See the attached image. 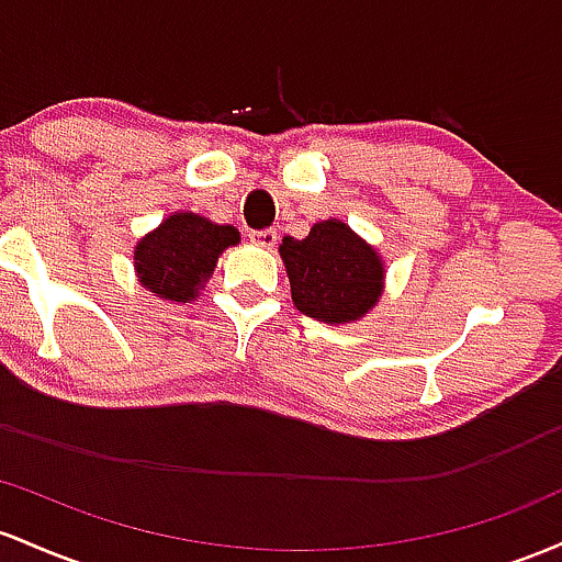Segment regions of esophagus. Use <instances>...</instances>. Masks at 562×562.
<instances>
[{"mask_svg": "<svg viewBox=\"0 0 562 562\" xmlns=\"http://www.w3.org/2000/svg\"><path fill=\"white\" fill-rule=\"evenodd\" d=\"M249 238L255 244H260L265 249H273L276 244H279V231L276 228H265V231H251Z\"/></svg>", "mask_w": 562, "mask_h": 562, "instance_id": "esophagus-1", "label": "esophagus"}]
</instances>
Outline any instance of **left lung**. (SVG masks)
Here are the masks:
<instances>
[{
	"mask_svg": "<svg viewBox=\"0 0 562 562\" xmlns=\"http://www.w3.org/2000/svg\"><path fill=\"white\" fill-rule=\"evenodd\" d=\"M297 311L326 324H350L374 307L382 294V262L339 220L313 225L305 238L281 244Z\"/></svg>",
	"mask_w": 562,
	"mask_h": 562,
	"instance_id": "1",
	"label": "left lung"
}]
</instances>
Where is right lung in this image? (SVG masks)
I'll return each mask as SVG.
<instances>
[{"label": "right lung", "instance_id": "right-lung-1", "mask_svg": "<svg viewBox=\"0 0 562 562\" xmlns=\"http://www.w3.org/2000/svg\"><path fill=\"white\" fill-rule=\"evenodd\" d=\"M233 244H238V231L231 225H214L193 212H178L137 244L135 268L150 292L186 302L196 297L220 251Z\"/></svg>", "mask_w": 562, "mask_h": 562}]
</instances>
